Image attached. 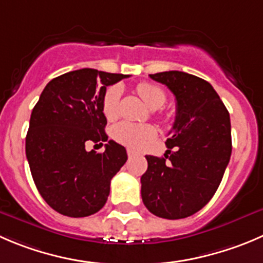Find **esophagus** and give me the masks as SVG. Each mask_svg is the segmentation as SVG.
<instances>
[{
	"label": "esophagus",
	"mask_w": 263,
	"mask_h": 263,
	"mask_svg": "<svg viewBox=\"0 0 263 263\" xmlns=\"http://www.w3.org/2000/svg\"><path fill=\"white\" fill-rule=\"evenodd\" d=\"M127 154H128L129 158H132V157H135V155H136V152H135V150H132V149H127Z\"/></svg>",
	"instance_id": "1"
}]
</instances>
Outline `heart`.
<instances>
[{"mask_svg":"<svg viewBox=\"0 0 263 263\" xmlns=\"http://www.w3.org/2000/svg\"><path fill=\"white\" fill-rule=\"evenodd\" d=\"M136 91L150 109L160 108L167 100V96H165L163 88L154 83H139ZM121 93L122 91L118 86H110L104 93L101 109L108 121H113L118 117ZM111 136L116 141L121 142L126 146L132 147V149H141L154 139L155 129L147 124H136L132 122L123 121L113 127Z\"/></svg>","mask_w":263,"mask_h":263,"instance_id":"heart-1","label":"heart"}]
</instances>
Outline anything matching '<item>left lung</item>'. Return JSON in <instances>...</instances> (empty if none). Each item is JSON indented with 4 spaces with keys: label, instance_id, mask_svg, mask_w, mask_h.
<instances>
[{
    "label": "left lung",
    "instance_id": "obj_1",
    "mask_svg": "<svg viewBox=\"0 0 263 263\" xmlns=\"http://www.w3.org/2000/svg\"><path fill=\"white\" fill-rule=\"evenodd\" d=\"M150 78L176 98V119L164 157L146 155L141 176L145 207L178 220L202 210L220 186L231 157L230 114L211 83L178 70Z\"/></svg>",
    "mask_w": 263,
    "mask_h": 263
}]
</instances>
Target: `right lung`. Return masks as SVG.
Listing matches in <instances>:
<instances>
[{
  "label": "right lung",
  "instance_id": "add662e5",
  "mask_svg": "<svg viewBox=\"0 0 263 263\" xmlns=\"http://www.w3.org/2000/svg\"><path fill=\"white\" fill-rule=\"evenodd\" d=\"M127 74L83 68L47 83L30 114L25 154L45 202L68 217L99 212L110 181L127 160L124 146L108 140L101 101L106 87ZM87 141H106V152H87Z\"/></svg>",
  "mask_w": 263,
  "mask_h": 263
}]
</instances>
